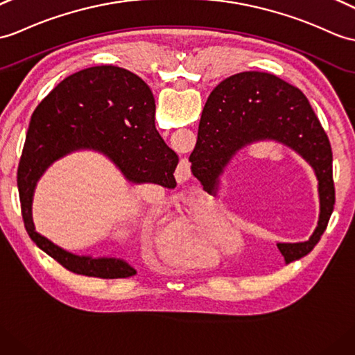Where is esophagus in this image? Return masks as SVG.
I'll list each match as a JSON object with an SVG mask.
<instances>
[{
	"instance_id": "34e87169",
	"label": "esophagus",
	"mask_w": 355,
	"mask_h": 355,
	"mask_svg": "<svg viewBox=\"0 0 355 355\" xmlns=\"http://www.w3.org/2000/svg\"><path fill=\"white\" fill-rule=\"evenodd\" d=\"M187 177H189V175H187Z\"/></svg>"
}]
</instances>
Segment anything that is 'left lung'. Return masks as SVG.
<instances>
[{"mask_svg":"<svg viewBox=\"0 0 355 355\" xmlns=\"http://www.w3.org/2000/svg\"><path fill=\"white\" fill-rule=\"evenodd\" d=\"M260 140H275L298 153L318 178L320 213L315 233L306 242L277 243L284 261L291 263L315 248L336 201L331 145L298 87L259 71L241 72L220 81L205 103L189 162L204 191L215 195L219 177L233 155Z\"/></svg>","mask_w":355,"mask_h":355,"instance_id":"8db88e82","label":"left lung"}]
</instances>
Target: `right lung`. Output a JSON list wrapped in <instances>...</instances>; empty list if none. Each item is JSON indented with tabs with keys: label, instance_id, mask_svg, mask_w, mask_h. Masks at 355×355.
I'll return each mask as SVG.
<instances>
[{
	"label": "right lung",
	"instance_id": "add662e5",
	"mask_svg": "<svg viewBox=\"0 0 355 355\" xmlns=\"http://www.w3.org/2000/svg\"><path fill=\"white\" fill-rule=\"evenodd\" d=\"M154 113L155 101L145 81L107 64L66 77L33 113L18 166L24 225L40 250L73 274L113 279L135 275L136 269L122 259L76 255L40 236L31 218L37 181L63 155L95 150L107 155L131 183L175 187L178 155L155 130Z\"/></svg>",
	"mask_w": 355,
	"mask_h": 355
}]
</instances>
